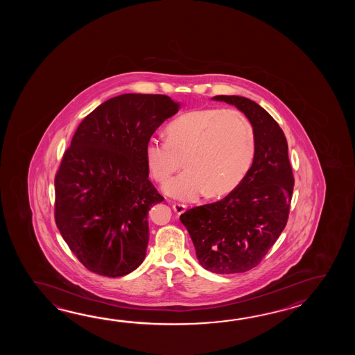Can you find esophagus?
Listing matches in <instances>:
<instances>
[{
  "label": "esophagus",
  "mask_w": 355,
  "mask_h": 355,
  "mask_svg": "<svg viewBox=\"0 0 355 355\" xmlns=\"http://www.w3.org/2000/svg\"><path fill=\"white\" fill-rule=\"evenodd\" d=\"M173 209H174L176 214H182L184 211H187V205L185 204L175 203L173 205Z\"/></svg>",
  "instance_id": "34e87169"
}]
</instances>
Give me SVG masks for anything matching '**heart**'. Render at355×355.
I'll use <instances>...</instances> for the list:
<instances>
[{
	"mask_svg": "<svg viewBox=\"0 0 355 355\" xmlns=\"http://www.w3.org/2000/svg\"><path fill=\"white\" fill-rule=\"evenodd\" d=\"M167 138L152 137L144 147L152 178L166 181L181 166L187 170L167 181V196L193 202L205 194L225 196L241 184L255 159L252 123L236 109L202 107L182 114L167 127Z\"/></svg>",
	"mask_w": 355,
	"mask_h": 355,
	"instance_id": "1",
	"label": "heart"
}]
</instances>
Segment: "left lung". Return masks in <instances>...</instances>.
<instances>
[{
  "label": "left lung",
  "mask_w": 355,
  "mask_h": 355,
  "mask_svg": "<svg viewBox=\"0 0 355 355\" xmlns=\"http://www.w3.org/2000/svg\"><path fill=\"white\" fill-rule=\"evenodd\" d=\"M234 105L255 129L257 152L249 173L237 188L216 203L181 214L204 269L217 274L255 268L287 225L293 173L287 139L279 124L255 101L242 96L211 98Z\"/></svg>",
  "instance_id": "1"
}]
</instances>
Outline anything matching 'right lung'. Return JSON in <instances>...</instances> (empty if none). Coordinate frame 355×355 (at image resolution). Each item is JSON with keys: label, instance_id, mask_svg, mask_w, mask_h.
<instances>
[{"label": "right lung", "instance_id": "1", "mask_svg": "<svg viewBox=\"0 0 355 355\" xmlns=\"http://www.w3.org/2000/svg\"><path fill=\"white\" fill-rule=\"evenodd\" d=\"M180 109L166 95L123 94L78 125L54 179V217L90 272L118 278L144 263L148 211L164 198L148 180L144 147Z\"/></svg>", "mask_w": 355, "mask_h": 355}]
</instances>
